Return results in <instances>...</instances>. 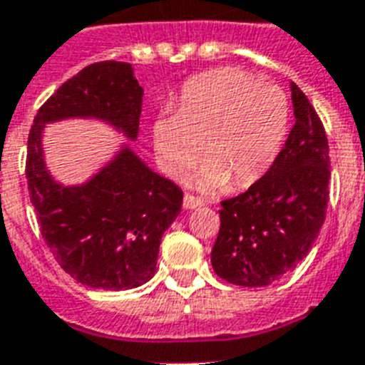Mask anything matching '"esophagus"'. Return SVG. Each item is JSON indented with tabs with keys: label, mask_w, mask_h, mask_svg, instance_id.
<instances>
[{
	"label": "esophagus",
	"mask_w": 365,
	"mask_h": 365,
	"mask_svg": "<svg viewBox=\"0 0 365 365\" xmlns=\"http://www.w3.org/2000/svg\"><path fill=\"white\" fill-rule=\"evenodd\" d=\"M204 200L202 198L195 197V195H189L185 192V197H183V208L185 210H192V208H198V206H202Z\"/></svg>",
	"instance_id": "esophagus-1"
}]
</instances>
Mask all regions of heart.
Wrapping results in <instances>:
<instances>
[{
    "mask_svg": "<svg viewBox=\"0 0 365 365\" xmlns=\"http://www.w3.org/2000/svg\"><path fill=\"white\" fill-rule=\"evenodd\" d=\"M289 101L274 84L244 71L215 69L183 86L176 112L153 121V150L168 176H182L200 155L191 183L217 191L245 189L268 173L289 131Z\"/></svg>",
    "mask_w": 365,
    "mask_h": 365,
    "instance_id": "obj_1",
    "label": "heart"
}]
</instances>
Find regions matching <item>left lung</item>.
<instances>
[{"label": "left lung", "instance_id": "1", "mask_svg": "<svg viewBox=\"0 0 365 365\" xmlns=\"http://www.w3.org/2000/svg\"><path fill=\"white\" fill-rule=\"evenodd\" d=\"M296 123L268 173L219 210L213 272L240 287H266L294 268L319 236L330 200V153L321 118L290 84Z\"/></svg>", "mask_w": 365, "mask_h": 365}]
</instances>
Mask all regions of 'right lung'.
<instances>
[{"mask_svg": "<svg viewBox=\"0 0 365 365\" xmlns=\"http://www.w3.org/2000/svg\"><path fill=\"white\" fill-rule=\"evenodd\" d=\"M142 93L131 65L97 61L59 86L37 110L28 136L26 178L41 234L58 264L91 289H135L152 279L183 192L127 146L88 183L63 187L44 165L43 127L65 118H99L135 140Z\"/></svg>", "mask_w": 365, "mask_h": 365, "instance_id": "1", "label": "right lung"}]
</instances>
